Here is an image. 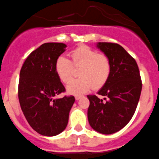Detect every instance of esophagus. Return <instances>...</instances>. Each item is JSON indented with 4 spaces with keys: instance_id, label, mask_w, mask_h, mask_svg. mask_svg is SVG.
Masks as SVG:
<instances>
[{
    "instance_id": "34e87169",
    "label": "esophagus",
    "mask_w": 159,
    "mask_h": 159,
    "mask_svg": "<svg viewBox=\"0 0 159 159\" xmlns=\"http://www.w3.org/2000/svg\"><path fill=\"white\" fill-rule=\"evenodd\" d=\"M80 98H81V95H75V100H79V99H80Z\"/></svg>"
}]
</instances>
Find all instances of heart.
I'll list each match as a JSON object with an SVG mask.
<instances>
[{
  "instance_id": "obj_1",
  "label": "heart",
  "mask_w": 159,
  "mask_h": 159,
  "mask_svg": "<svg viewBox=\"0 0 159 159\" xmlns=\"http://www.w3.org/2000/svg\"><path fill=\"white\" fill-rule=\"evenodd\" d=\"M71 60L65 56L58 57L55 70L58 77L68 84L73 75L74 67H80V78L74 80L67 87L69 94H81L91 88L99 89L106 84L111 72V63L106 55L98 53L87 46H80L71 53Z\"/></svg>"
}]
</instances>
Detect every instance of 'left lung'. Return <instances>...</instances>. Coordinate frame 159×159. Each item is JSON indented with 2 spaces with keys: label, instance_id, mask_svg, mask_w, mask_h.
<instances>
[{
  "label": "left lung",
  "instance_id": "obj_1",
  "mask_svg": "<svg viewBox=\"0 0 159 159\" xmlns=\"http://www.w3.org/2000/svg\"><path fill=\"white\" fill-rule=\"evenodd\" d=\"M97 47L110 59L111 72L98 92L103 99L87 95V117L94 130L109 135L120 131L132 119L140 97L142 81L136 60L121 46L98 43Z\"/></svg>",
  "mask_w": 159,
  "mask_h": 159
}]
</instances>
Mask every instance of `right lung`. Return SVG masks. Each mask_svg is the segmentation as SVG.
I'll return each mask as SVG.
<instances>
[{
  "label": "right lung",
  "instance_id": "1",
  "mask_svg": "<svg viewBox=\"0 0 159 159\" xmlns=\"http://www.w3.org/2000/svg\"><path fill=\"white\" fill-rule=\"evenodd\" d=\"M66 46L60 43H44L30 53L20 70V107L30 127L43 136H57L65 130L75 102L72 95L54 98L65 91L55 62Z\"/></svg>",
  "mask_w": 159,
  "mask_h": 159
}]
</instances>
